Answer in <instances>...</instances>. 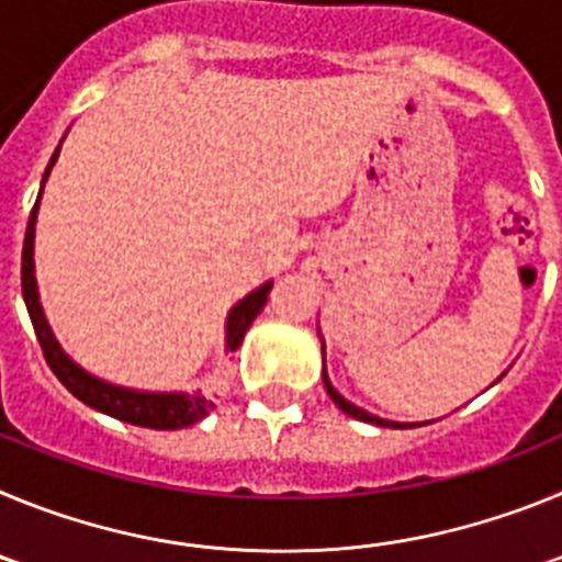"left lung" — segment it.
Listing matches in <instances>:
<instances>
[{
    "label": "left lung",
    "instance_id": "left-lung-1",
    "mask_svg": "<svg viewBox=\"0 0 562 562\" xmlns=\"http://www.w3.org/2000/svg\"><path fill=\"white\" fill-rule=\"evenodd\" d=\"M324 385H326V394L331 396V402H335L342 414L355 416V419H360V422H371V425H380V428H411V425H402V422L380 419V416H374V414H369V411H362V408H357V405H351L349 400H342V396L335 391V385L329 382V376H326V369H324Z\"/></svg>",
    "mask_w": 562,
    "mask_h": 562
}]
</instances>
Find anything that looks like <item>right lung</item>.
Returning a JSON list of instances; mask_svg holds the SVG:
<instances>
[{
	"label": "right lung",
	"instance_id": "1",
	"mask_svg": "<svg viewBox=\"0 0 562 562\" xmlns=\"http://www.w3.org/2000/svg\"><path fill=\"white\" fill-rule=\"evenodd\" d=\"M58 151L49 157V166L42 177V188L49 177V168L58 160ZM38 200H42V191H38ZM38 200L30 211L27 231H24V247H22V295L24 304H27L30 321H33V329H36L38 342H42L44 360L53 369V374L64 382V389L72 396L89 405V408L103 411V414L114 416V419L128 422V425H140V428L151 430H180L188 425H196L200 419H205L213 411V402L205 400L202 394H148V391H132L121 389V385H112L106 380H98V376L87 374L81 366L69 360L61 351V346L56 342L53 331L47 326V317H44L42 304H38V286H36V270H33V236H36V213H38ZM272 284L267 281L265 286L252 290L250 295L241 297L236 306L227 315V349L236 351L245 340L247 329L256 321V315L265 310L267 295H270Z\"/></svg>",
	"mask_w": 562,
	"mask_h": 562
}]
</instances>
